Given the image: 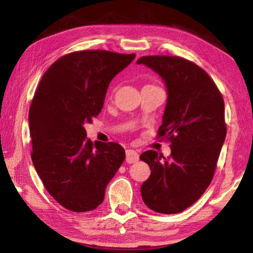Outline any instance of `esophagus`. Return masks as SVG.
Returning <instances> with one entry per match:
<instances>
[{
    "mask_svg": "<svg viewBox=\"0 0 253 253\" xmlns=\"http://www.w3.org/2000/svg\"><path fill=\"white\" fill-rule=\"evenodd\" d=\"M139 160V155L138 153L134 149H127L126 151V162L128 164H132V163H136Z\"/></svg>",
    "mask_w": 253,
    "mask_h": 253,
    "instance_id": "34e87169",
    "label": "esophagus"
}]
</instances>
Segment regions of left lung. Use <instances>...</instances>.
Returning a JSON list of instances; mask_svg holds the SVG:
<instances>
[{"label":"left lung","instance_id":"1","mask_svg":"<svg viewBox=\"0 0 253 253\" xmlns=\"http://www.w3.org/2000/svg\"><path fill=\"white\" fill-rule=\"evenodd\" d=\"M164 81L168 100L158 137L170 140V157L144 152L151 175L140 186L153 211L175 214L195 203L212 181L223 146L224 101L215 84L195 63L178 57L146 55L137 60Z\"/></svg>","mask_w":253,"mask_h":253}]
</instances>
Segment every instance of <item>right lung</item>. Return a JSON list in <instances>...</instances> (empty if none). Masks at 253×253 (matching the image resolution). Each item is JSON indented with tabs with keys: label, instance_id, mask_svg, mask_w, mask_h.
<instances>
[{
	"label": "right lung",
	"instance_id": "right-lung-1",
	"mask_svg": "<svg viewBox=\"0 0 253 253\" xmlns=\"http://www.w3.org/2000/svg\"><path fill=\"white\" fill-rule=\"evenodd\" d=\"M84 50L58 59L42 77L29 110L32 162L49 194L74 212L95 210L125 160L117 143H92L84 124L100 114L114 77L135 59Z\"/></svg>",
	"mask_w": 253,
	"mask_h": 253
}]
</instances>
